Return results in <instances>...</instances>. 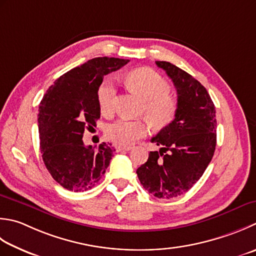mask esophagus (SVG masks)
I'll return each mask as SVG.
<instances>
[{
	"label": "esophagus",
	"instance_id": "1",
	"mask_svg": "<svg viewBox=\"0 0 256 256\" xmlns=\"http://www.w3.org/2000/svg\"><path fill=\"white\" fill-rule=\"evenodd\" d=\"M132 148V146H122V145H116L115 146V150H116V152H122V151H130V150Z\"/></svg>",
	"mask_w": 256,
	"mask_h": 256
}]
</instances>
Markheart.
I'll use <instances>...</instances> for the list:
<instances>
[{
  "mask_svg": "<svg viewBox=\"0 0 256 256\" xmlns=\"http://www.w3.org/2000/svg\"><path fill=\"white\" fill-rule=\"evenodd\" d=\"M125 83L132 92L143 98L141 114L146 118L153 128H163L173 122L178 113V102L170 95L171 86L161 75L151 68H135L125 75ZM114 98V85L110 80H106L98 90V101L102 114L106 116L113 114ZM148 121L118 120L108 125L105 130V135L111 142L128 146L148 133Z\"/></svg>",
  "mask_w": 256,
  "mask_h": 256,
  "instance_id": "b5f03b06",
  "label": "heart"
}]
</instances>
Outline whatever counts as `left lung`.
Listing matches in <instances>:
<instances>
[{
  "instance_id": "obj_1",
  "label": "left lung",
  "mask_w": 256,
  "mask_h": 256,
  "mask_svg": "<svg viewBox=\"0 0 256 256\" xmlns=\"http://www.w3.org/2000/svg\"><path fill=\"white\" fill-rule=\"evenodd\" d=\"M155 63L176 88L178 113L171 124L152 138L151 142L162 148L150 152L136 173L148 193L168 200L188 192L211 162L216 145V116L211 96L198 80L170 62Z\"/></svg>"
}]
</instances>
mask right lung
Returning a JSON list of instances; mask_svg holds the SVG:
<instances>
[{
  "label": "right lung",
  "instance_id": "obj_1",
  "mask_svg": "<svg viewBox=\"0 0 256 256\" xmlns=\"http://www.w3.org/2000/svg\"><path fill=\"white\" fill-rule=\"evenodd\" d=\"M130 60L95 58L60 76L38 108L40 148L43 162L61 186L74 192L92 188L102 178L115 150L110 143L85 146V128L101 115L98 90L103 78Z\"/></svg>",
  "mask_w": 256,
  "mask_h": 256
}]
</instances>
